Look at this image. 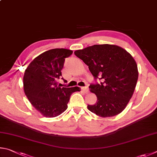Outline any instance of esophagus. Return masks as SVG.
I'll list each match as a JSON object with an SVG mask.
<instances>
[{"instance_id": "34e87169", "label": "esophagus", "mask_w": 157, "mask_h": 157, "mask_svg": "<svg viewBox=\"0 0 157 157\" xmlns=\"http://www.w3.org/2000/svg\"><path fill=\"white\" fill-rule=\"evenodd\" d=\"M81 88L82 90V91H83L84 92H86V93L88 92V91H89V89H88V87H81Z\"/></svg>"}]
</instances>
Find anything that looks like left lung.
<instances>
[{
	"mask_svg": "<svg viewBox=\"0 0 157 157\" xmlns=\"http://www.w3.org/2000/svg\"><path fill=\"white\" fill-rule=\"evenodd\" d=\"M88 66L94 78L100 83L90 86L97 95L94 105H88L90 112L101 117L120 114L133 95L138 80L136 63L130 53L115 45H94L74 52Z\"/></svg>",
	"mask_w": 157,
	"mask_h": 157,
	"instance_id": "left-lung-1",
	"label": "left lung"
}]
</instances>
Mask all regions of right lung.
Masks as SVG:
<instances>
[{
  "instance_id": "obj_1",
  "label": "right lung",
  "mask_w": 157,
  "mask_h": 157,
  "mask_svg": "<svg viewBox=\"0 0 157 157\" xmlns=\"http://www.w3.org/2000/svg\"><path fill=\"white\" fill-rule=\"evenodd\" d=\"M72 53L67 49H49L36 57L25 71V94L44 117H56L62 114L67 108L71 94L81 90L78 87L60 88L57 86L65 58Z\"/></svg>"
}]
</instances>
